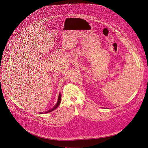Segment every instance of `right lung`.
Wrapping results in <instances>:
<instances>
[{
	"label": "right lung",
	"mask_w": 148,
	"mask_h": 148,
	"mask_svg": "<svg viewBox=\"0 0 148 148\" xmlns=\"http://www.w3.org/2000/svg\"><path fill=\"white\" fill-rule=\"evenodd\" d=\"M60 101H61V94H60V93H59V97H58V101H57V103L56 104V105L53 107V108H52V109H49L48 111L45 112L44 113H47L51 112H52V111L54 110L55 109H56L60 105ZM43 113H44L43 112H40V114H43Z\"/></svg>",
	"instance_id": "obj_1"
}]
</instances>
